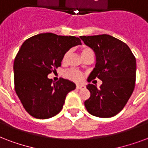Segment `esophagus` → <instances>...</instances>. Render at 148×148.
Masks as SVG:
<instances>
[{
  "label": "esophagus",
  "mask_w": 148,
  "mask_h": 148,
  "mask_svg": "<svg viewBox=\"0 0 148 148\" xmlns=\"http://www.w3.org/2000/svg\"><path fill=\"white\" fill-rule=\"evenodd\" d=\"M83 88H85V86L83 85V84H77V85H76V89H78V90H80V89Z\"/></svg>",
  "instance_id": "obj_1"
}]
</instances>
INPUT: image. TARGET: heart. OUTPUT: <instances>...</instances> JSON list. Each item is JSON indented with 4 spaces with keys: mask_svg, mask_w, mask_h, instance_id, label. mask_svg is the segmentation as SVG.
<instances>
[{
    "mask_svg": "<svg viewBox=\"0 0 148 148\" xmlns=\"http://www.w3.org/2000/svg\"><path fill=\"white\" fill-rule=\"evenodd\" d=\"M69 54L70 51H67L65 52L64 55H63V58H62V62H65L67 61L68 58L69 56ZM81 54H82L83 58H84L85 56L89 55V54H94V51H93V50L90 47L83 46L82 49H81ZM64 75H65V76L67 79L73 81H79L82 79V73L79 71H78V70L74 69L65 71Z\"/></svg>",
    "mask_w": 148,
    "mask_h": 148,
    "instance_id": "1",
    "label": "heart"
}]
</instances>
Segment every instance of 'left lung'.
<instances>
[{
  "label": "left lung",
  "mask_w": 148,
  "mask_h": 148,
  "mask_svg": "<svg viewBox=\"0 0 148 148\" xmlns=\"http://www.w3.org/2000/svg\"><path fill=\"white\" fill-rule=\"evenodd\" d=\"M84 44L94 50L96 65L87 80L98 78L100 88L89 83L90 97L84 102L87 112L101 118L115 116L125 107L135 87L136 58L127 44L114 36L102 34L81 36Z\"/></svg>",
  "instance_id": "left-lung-1"
}]
</instances>
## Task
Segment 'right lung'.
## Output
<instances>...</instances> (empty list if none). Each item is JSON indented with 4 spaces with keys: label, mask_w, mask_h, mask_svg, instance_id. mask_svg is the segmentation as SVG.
<instances>
[{
    "label": "right lung",
    "mask_w": 148,
    "mask_h": 148,
    "mask_svg": "<svg viewBox=\"0 0 148 148\" xmlns=\"http://www.w3.org/2000/svg\"><path fill=\"white\" fill-rule=\"evenodd\" d=\"M79 44V37L47 33L27 39L21 46L13 66L15 90L33 117L45 119L58 114L66 95L75 89L71 81L60 78L53 83L47 75L61 66L65 52Z\"/></svg>",
    "instance_id": "right-lung-1"
}]
</instances>
